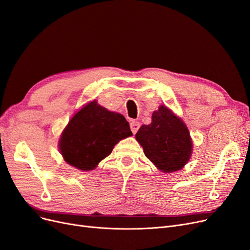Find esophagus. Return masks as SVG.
<instances>
[{
	"mask_svg": "<svg viewBox=\"0 0 250 250\" xmlns=\"http://www.w3.org/2000/svg\"><path fill=\"white\" fill-rule=\"evenodd\" d=\"M139 127H140V124L138 122H135V121L131 122V129H132L133 134H136L138 132Z\"/></svg>",
	"mask_w": 250,
	"mask_h": 250,
	"instance_id": "obj_1",
	"label": "esophagus"
}]
</instances>
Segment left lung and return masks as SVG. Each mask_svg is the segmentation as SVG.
I'll use <instances>...</instances> for the list:
<instances>
[{"instance_id":"obj_1","label":"left lung","mask_w":250,"mask_h":250,"mask_svg":"<svg viewBox=\"0 0 250 250\" xmlns=\"http://www.w3.org/2000/svg\"><path fill=\"white\" fill-rule=\"evenodd\" d=\"M136 140L143 147L146 157L165 172L181 169L192 153L188 127L164 105L152 114L150 125L139 128Z\"/></svg>"}]
</instances>
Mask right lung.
<instances>
[{
    "mask_svg": "<svg viewBox=\"0 0 250 250\" xmlns=\"http://www.w3.org/2000/svg\"><path fill=\"white\" fill-rule=\"evenodd\" d=\"M132 135L124 115L108 111L93 101L70 119L59 148L68 165L90 170L111 153L116 143Z\"/></svg>",
    "mask_w": 250,
    "mask_h": 250,
    "instance_id": "add662e5",
    "label": "right lung"
}]
</instances>
